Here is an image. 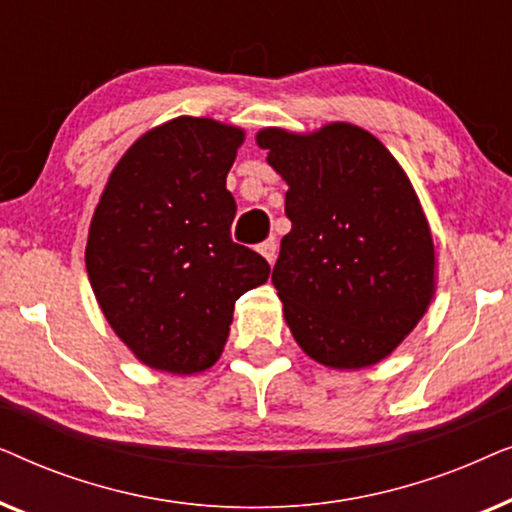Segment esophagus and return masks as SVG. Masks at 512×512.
<instances>
[{"label":"esophagus","instance_id":"34e87169","mask_svg":"<svg viewBox=\"0 0 512 512\" xmlns=\"http://www.w3.org/2000/svg\"><path fill=\"white\" fill-rule=\"evenodd\" d=\"M258 254H261L265 261H268L270 265H275V258H277V242L275 240H268L263 244H258Z\"/></svg>","mask_w":512,"mask_h":512}]
</instances>
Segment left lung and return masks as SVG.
I'll use <instances>...</instances> for the list:
<instances>
[{"label": "left lung", "mask_w": 512, "mask_h": 512, "mask_svg": "<svg viewBox=\"0 0 512 512\" xmlns=\"http://www.w3.org/2000/svg\"><path fill=\"white\" fill-rule=\"evenodd\" d=\"M256 144L289 186L291 233L272 270L286 326L321 366H375L436 293V249L408 174L352 123L305 135L263 128Z\"/></svg>", "instance_id": "obj_1"}]
</instances>
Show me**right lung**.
Masks as SVG:
<instances>
[{
  "label": "right lung",
  "mask_w": 512,
  "mask_h": 512,
  "mask_svg": "<svg viewBox=\"0 0 512 512\" xmlns=\"http://www.w3.org/2000/svg\"><path fill=\"white\" fill-rule=\"evenodd\" d=\"M244 130L179 116L144 132L109 174L86 244L97 305L144 366L212 368L235 300L268 282L261 254L230 240L226 177Z\"/></svg>",
  "instance_id": "obj_1"
}]
</instances>
